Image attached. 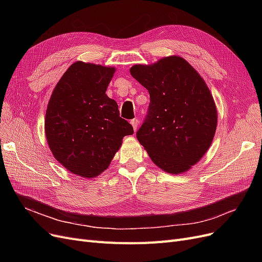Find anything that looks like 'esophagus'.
Instances as JSON below:
<instances>
[{
	"label": "esophagus",
	"instance_id": "1",
	"mask_svg": "<svg viewBox=\"0 0 262 262\" xmlns=\"http://www.w3.org/2000/svg\"><path fill=\"white\" fill-rule=\"evenodd\" d=\"M130 124H132L134 130L136 132L137 129H138V126H139V120L138 119H134V120L130 121Z\"/></svg>",
	"mask_w": 262,
	"mask_h": 262
}]
</instances>
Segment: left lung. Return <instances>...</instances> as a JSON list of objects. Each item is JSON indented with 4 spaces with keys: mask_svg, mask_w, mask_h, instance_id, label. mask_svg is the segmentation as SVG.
I'll list each match as a JSON object with an SVG mask.
<instances>
[{
    "mask_svg": "<svg viewBox=\"0 0 262 262\" xmlns=\"http://www.w3.org/2000/svg\"><path fill=\"white\" fill-rule=\"evenodd\" d=\"M149 93L146 119L137 139L162 171L182 174L210 147L217 113L205 80L181 56L163 57L129 70Z\"/></svg>",
    "mask_w": 262,
    "mask_h": 262,
    "instance_id": "8db88e82",
    "label": "left lung"
}]
</instances>
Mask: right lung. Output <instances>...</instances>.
I'll list each match as a JSON object with an SVG mask.
<instances>
[{"instance_id":"obj_1","label":"right lung","mask_w":262,"mask_h":262,"mask_svg":"<svg viewBox=\"0 0 262 262\" xmlns=\"http://www.w3.org/2000/svg\"><path fill=\"white\" fill-rule=\"evenodd\" d=\"M114 67L76 61L69 67L50 98L45 121L53 156L71 173L93 178L108 167L133 135L130 124L120 118L118 104L106 90Z\"/></svg>"}]
</instances>
